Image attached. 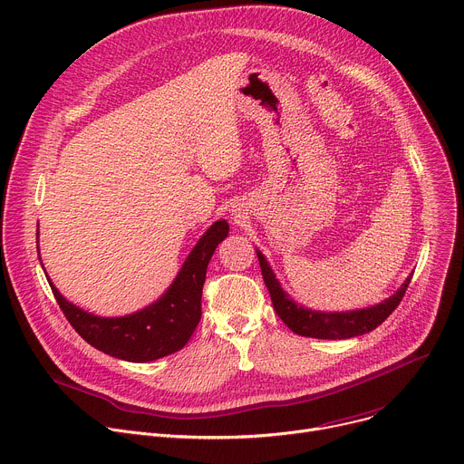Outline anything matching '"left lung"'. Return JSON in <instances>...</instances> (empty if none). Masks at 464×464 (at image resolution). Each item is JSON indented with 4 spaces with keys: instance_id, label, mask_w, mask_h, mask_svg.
<instances>
[{
    "instance_id": "left-lung-1",
    "label": "left lung",
    "mask_w": 464,
    "mask_h": 464,
    "mask_svg": "<svg viewBox=\"0 0 464 464\" xmlns=\"http://www.w3.org/2000/svg\"><path fill=\"white\" fill-rule=\"evenodd\" d=\"M258 262H260V272L264 285H266L274 308L277 315L283 319V323L294 330L299 336H308V338H317V340H347L354 338L365 333H371L380 323H383L389 314L401 304L410 283L411 276L406 279V283L401 286V290L383 303L363 308V310H354V312H334V314H324V312H314L306 310L303 306H297L281 288L279 281L276 279L272 268L268 266L266 258L262 256V253H256Z\"/></svg>"
}]
</instances>
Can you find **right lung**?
<instances>
[{"mask_svg": "<svg viewBox=\"0 0 464 464\" xmlns=\"http://www.w3.org/2000/svg\"><path fill=\"white\" fill-rule=\"evenodd\" d=\"M227 231L226 220L215 222L198 240L167 294L131 315L99 317L88 314L65 301L47 281L65 319L92 347L126 362H152L185 347L200 323L208 264Z\"/></svg>", "mask_w": 464, "mask_h": 464, "instance_id": "obj_1", "label": "right lung"}]
</instances>
